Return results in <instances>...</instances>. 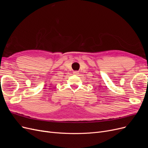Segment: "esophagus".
I'll return each mask as SVG.
<instances>
[{"instance_id":"34e87169","label":"esophagus","mask_w":148,"mask_h":148,"mask_svg":"<svg viewBox=\"0 0 148 148\" xmlns=\"http://www.w3.org/2000/svg\"><path fill=\"white\" fill-rule=\"evenodd\" d=\"M73 73H74V74H77H77H79V72H78V71H75L74 72H73Z\"/></svg>"}]
</instances>
